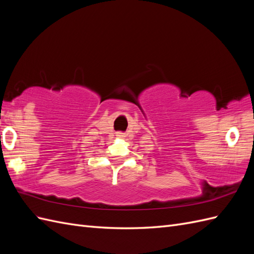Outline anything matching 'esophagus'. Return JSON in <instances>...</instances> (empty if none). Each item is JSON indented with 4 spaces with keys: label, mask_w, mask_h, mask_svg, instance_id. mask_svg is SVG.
Here are the masks:
<instances>
[{
    "label": "esophagus",
    "mask_w": 254,
    "mask_h": 254,
    "mask_svg": "<svg viewBox=\"0 0 254 254\" xmlns=\"http://www.w3.org/2000/svg\"><path fill=\"white\" fill-rule=\"evenodd\" d=\"M117 136H118V137H120V139H123V137L125 136V133H123V132H118V133H117Z\"/></svg>",
    "instance_id": "obj_1"
}]
</instances>
